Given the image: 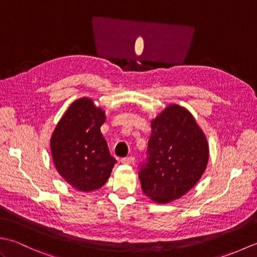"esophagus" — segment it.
I'll return each mask as SVG.
<instances>
[{
    "mask_svg": "<svg viewBox=\"0 0 257 257\" xmlns=\"http://www.w3.org/2000/svg\"><path fill=\"white\" fill-rule=\"evenodd\" d=\"M121 162L123 163V165H132V163L135 162V157H125V158H122L121 159Z\"/></svg>",
    "mask_w": 257,
    "mask_h": 257,
    "instance_id": "34e87169",
    "label": "esophagus"
}]
</instances>
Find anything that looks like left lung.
Wrapping results in <instances>:
<instances>
[{"label":"left lung","mask_w":257,"mask_h":257,"mask_svg":"<svg viewBox=\"0 0 257 257\" xmlns=\"http://www.w3.org/2000/svg\"><path fill=\"white\" fill-rule=\"evenodd\" d=\"M207 161L209 145L192 113L169 105L151 120L148 160L139 171L141 189L157 203L180 199L198 183Z\"/></svg>","instance_id":"8db88e82"}]
</instances>
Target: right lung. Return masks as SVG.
Wrapping results in <instances>:
<instances>
[{
    "label": "right lung",
    "instance_id": "add662e5",
    "mask_svg": "<svg viewBox=\"0 0 257 257\" xmlns=\"http://www.w3.org/2000/svg\"><path fill=\"white\" fill-rule=\"evenodd\" d=\"M105 120V111L92 99L79 98L63 114L51 137L56 170L81 192L101 188L117 162L100 132Z\"/></svg>",
    "mask_w": 257,
    "mask_h": 257
}]
</instances>
